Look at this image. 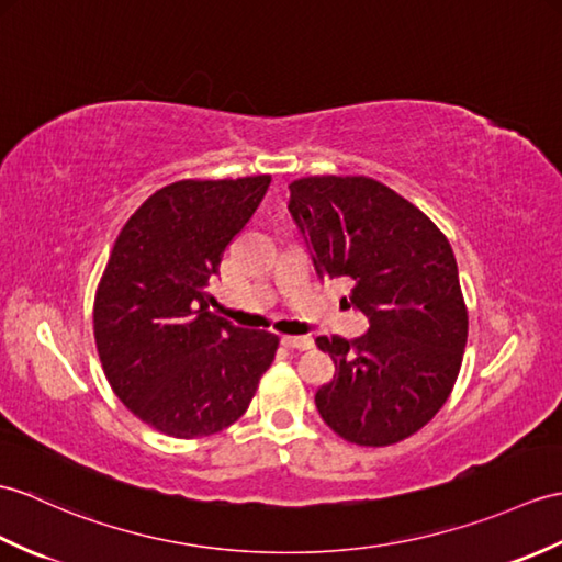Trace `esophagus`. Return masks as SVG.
Wrapping results in <instances>:
<instances>
[{"label":"esophagus","instance_id":"obj_1","mask_svg":"<svg viewBox=\"0 0 562 562\" xmlns=\"http://www.w3.org/2000/svg\"><path fill=\"white\" fill-rule=\"evenodd\" d=\"M280 340H282V345H284L286 349L306 351V349L313 347V340H311V337H306V335H282Z\"/></svg>","mask_w":562,"mask_h":562}]
</instances>
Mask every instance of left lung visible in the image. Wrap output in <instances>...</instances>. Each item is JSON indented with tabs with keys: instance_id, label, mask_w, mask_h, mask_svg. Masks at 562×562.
<instances>
[{
	"instance_id": "obj_1",
	"label": "left lung",
	"mask_w": 562,
	"mask_h": 562,
	"mask_svg": "<svg viewBox=\"0 0 562 562\" xmlns=\"http://www.w3.org/2000/svg\"><path fill=\"white\" fill-rule=\"evenodd\" d=\"M290 213L321 278H349L367 313L357 340L318 337L335 361L316 407L337 436L393 446L426 426L458 381L467 306L452 246L419 207L369 177H304Z\"/></svg>"
}]
</instances>
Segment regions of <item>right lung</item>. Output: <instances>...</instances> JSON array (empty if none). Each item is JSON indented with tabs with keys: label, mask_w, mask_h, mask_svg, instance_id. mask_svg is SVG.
<instances>
[{
	"label": "right lung",
	"mask_w": 562,
	"mask_h": 562,
	"mask_svg": "<svg viewBox=\"0 0 562 562\" xmlns=\"http://www.w3.org/2000/svg\"><path fill=\"white\" fill-rule=\"evenodd\" d=\"M268 187L270 175L175 181L114 241L93 306L100 363L114 395L165 436L232 426L276 359L278 335L207 311V282Z\"/></svg>",
	"instance_id": "1"
}]
</instances>
